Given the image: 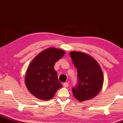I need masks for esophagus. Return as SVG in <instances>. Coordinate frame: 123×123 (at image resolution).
I'll list each match as a JSON object with an SVG mask.
<instances>
[{
  "mask_svg": "<svg viewBox=\"0 0 123 123\" xmlns=\"http://www.w3.org/2000/svg\"><path fill=\"white\" fill-rule=\"evenodd\" d=\"M63 86H65V87H68V83H67V82H66V83H64L63 84Z\"/></svg>",
  "mask_w": 123,
  "mask_h": 123,
  "instance_id": "obj_1",
  "label": "esophagus"
}]
</instances>
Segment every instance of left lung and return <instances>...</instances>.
Returning <instances> with one entry per match:
<instances>
[{
  "label": "left lung",
  "instance_id": "1",
  "mask_svg": "<svg viewBox=\"0 0 123 123\" xmlns=\"http://www.w3.org/2000/svg\"><path fill=\"white\" fill-rule=\"evenodd\" d=\"M70 55L78 71V83L72 89L74 96L80 102L93 98L104 83L100 66L95 59L83 52L72 51Z\"/></svg>",
  "mask_w": 123,
  "mask_h": 123
}]
</instances>
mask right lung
Instances as JSON below:
<instances>
[{
  "label": "right lung",
  "mask_w": 123,
  "mask_h": 123,
  "mask_svg": "<svg viewBox=\"0 0 123 123\" xmlns=\"http://www.w3.org/2000/svg\"><path fill=\"white\" fill-rule=\"evenodd\" d=\"M65 54L62 49L49 48L40 52L30 63L25 80L28 91L36 98L48 101L62 86L54 66Z\"/></svg>",
  "instance_id": "right-lung-1"
}]
</instances>
